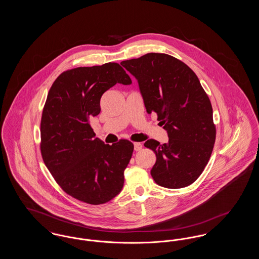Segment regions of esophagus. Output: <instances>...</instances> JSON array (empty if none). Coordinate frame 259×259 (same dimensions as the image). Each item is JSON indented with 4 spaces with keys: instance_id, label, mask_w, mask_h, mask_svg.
<instances>
[{
    "instance_id": "obj_1",
    "label": "esophagus",
    "mask_w": 259,
    "mask_h": 259,
    "mask_svg": "<svg viewBox=\"0 0 259 259\" xmlns=\"http://www.w3.org/2000/svg\"><path fill=\"white\" fill-rule=\"evenodd\" d=\"M142 147H143V146H142L141 143H134V149H135L136 151L141 150Z\"/></svg>"
}]
</instances>
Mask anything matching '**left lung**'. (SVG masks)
<instances>
[{
    "label": "left lung",
    "instance_id": "left-lung-1",
    "mask_svg": "<svg viewBox=\"0 0 259 259\" xmlns=\"http://www.w3.org/2000/svg\"><path fill=\"white\" fill-rule=\"evenodd\" d=\"M138 80L148 113L155 112L169 142L148 140L156 155L150 174L167 188L193 184L209 162L215 142V125L209 97L195 73L165 53H148L121 62Z\"/></svg>",
    "mask_w": 259,
    "mask_h": 259
}]
</instances>
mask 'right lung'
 I'll return each instance as SVG.
<instances>
[{
	"mask_svg": "<svg viewBox=\"0 0 259 259\" xmlns=\"http://www.w3.org/2000/svg\"><path fill=\"white\" fill-rule=\"evenodd\" d=\"M116 83H132L117 63L63 72L51 85L40 120V152L55 182L70 196L91 205L111 201L122 189L134 145H105L94 138L91 116L102 95Z\"/></svg>",
	"mask_w": 259,
	"mask_h": 259,
	"instance_id": "obj_1",
	"label": "right lung"
}]
</instances>
